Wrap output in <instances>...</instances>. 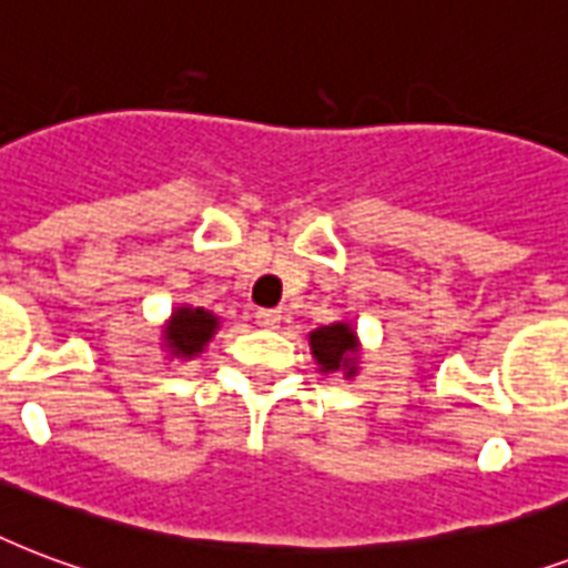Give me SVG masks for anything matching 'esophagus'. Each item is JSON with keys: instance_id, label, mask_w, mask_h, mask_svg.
I'll return each instance as SVG.
<instances>
[{"instance_id": "esophagus-1", "label": "esophagus", "mask_w": 568, "mask_h": 568, "mask_svg": "<svg viewBox=\"0 0 568 568\" xmlns=\"http://www.w3.org/2000/svg\"><path fill=\"white\" fill-rule=\"evenodd\" d=\"M254 320H257L261 328H278L281 311H275V307H257V311H254Z\"/></svg>"}]
</instances>
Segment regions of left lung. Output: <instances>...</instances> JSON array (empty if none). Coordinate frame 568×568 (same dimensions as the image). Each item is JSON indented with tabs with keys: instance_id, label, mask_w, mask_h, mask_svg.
I'll return each instance as SVG.
<instances>
[{
	"instance_id": "8db88e82",
	"label": "left lung",
	"mask_w": 568,
	"mask_h": 568,
	"mask_svg": "<svg viewBox=\"0 0 568 568\" xmlns=\"http://www.w3.org/2000/svg\"><path fill=\"white\" fill-rule=\"evenodd\" d=\"M307 344H311V355L323 373H344L346 379H353L358 373L362 341H358V332L349 320L320 325L307 334Z\"/></svg>"
}]
</instances>
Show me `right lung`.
<instances>
[{
    "label": "right lung",
    "instance_id": "1",
    "mask_svg": "<svg viewBox=\"0 0 568 568\" xmlns=\"http://www.w3.org/2000/svg\"><path fill=\"white\" fill-rule=\"evenodd\" d=\"M219 325H222V320L206 307L178 305L162 325V353H165L169 362L171 358L192 362V358L204 353V346L213 341Z\"/></svg>",
    "mask_w": 568,
    "mask_h": 568
}]
</instances>
